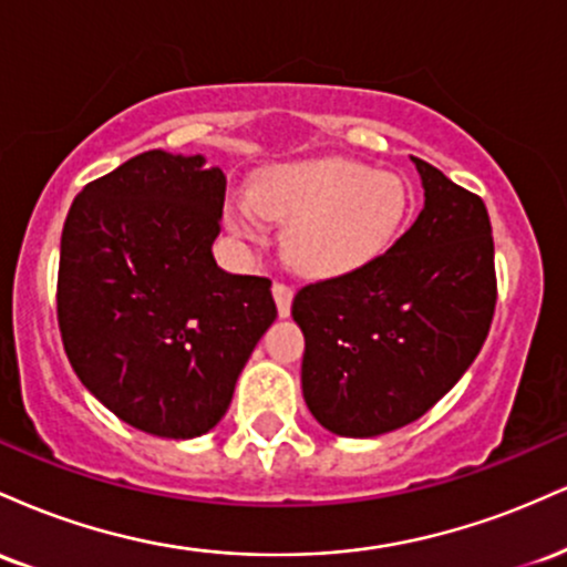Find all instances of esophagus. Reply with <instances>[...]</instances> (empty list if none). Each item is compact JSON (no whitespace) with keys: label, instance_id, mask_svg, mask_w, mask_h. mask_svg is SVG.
Instances as JSON below:
<instances>
[{"label":"esophagus","instance_id":"esophagus-1","mask_svg":"<svg viewBox=\"0 0 567 567\" xmlns=\"http://www.w3.org/2000/svg\"><path fill=\"white\" fill-rule=\"evenodd\" d=\"M271 296H275L279 317H288L290 306H292V288H288L285 282H275V285H271Z\"/></svg>","mask_w":567,"mask_h":567}]
</instances>
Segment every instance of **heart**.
Returning <instances> with one entry per match:
<instances>
[{
  "label": "heart",
  "mask_w": 567,
  "mask_h": 567,
  "mask_svg": "<svg viewBox=\"0 0 567 567\" xmlns=\"http://www.w3.org/2000/svg\"><path fill=\"white\" fill-rule=\"evenodd\" d=\"M400 175L351 159H306L266 171L250 199H234L229 229L261 243L264 218L288 226L285 256L306 277L333 279L365 269L392 247L405 224Z\"/></svg>",
  "instance_id": "obj_1"
}]
</instances>
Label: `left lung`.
I'll return each instance as SVG.
<instances>
[{
  "mask_svg": "<svg viewBox=\"0 0 567 567\" xmlns=\"http://www.w3.org/2000/svg\"><path fill=\"white\" fill-rule=\"evenodd\" d=\"M413 159L424 210L383 256L292 298L306 408L338 437H379L437 405L483 349L496 309L485 202Z\"/></svg>",
  "mask_w": 567,
  "mask_h": 567,
  "instance_id": "8db88e82",
  "label": "left lung"
}]
</instances>
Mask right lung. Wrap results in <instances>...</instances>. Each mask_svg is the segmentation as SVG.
<instances>
[{
  "mask_svg": "<svg viewBox=\"0 0 567 567\" xmlns=\"http://www.w3.org/2000/svg\"><path fill=\"white\" fill-rule=\"evenodd\" d=\"M162 148L76 194L61 237L58 324L71 368L125 424L167 440L226 415L277 320L266 277L213 258L226 175Z\"/></svg>",
  "mask_w": 567,
  "mask_h": 567,
  "instance_id": "obj_1",
  "label": "right lung"
}]
</instances>
